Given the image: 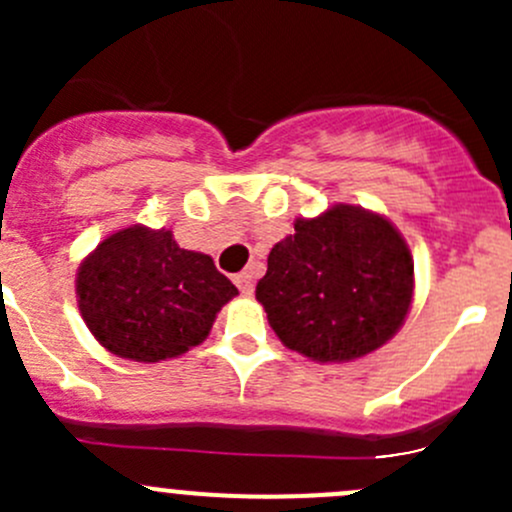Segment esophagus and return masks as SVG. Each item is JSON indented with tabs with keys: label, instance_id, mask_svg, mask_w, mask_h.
<instances>
[{
	"label": "esophagus",
	"instance_id": "1",
	"mask_svg": "<svg viewBox=\"0 0 512 512\" xmlns=\"http://www.w3.org/2000/svg\"><path fill=\"white\" fill-rule=\"evenodd\" d=\"M235 285L242 294H252V289H255V277H252V270H245V272H240V275H235Z\"/></svg>",
	"mask_w": 512,
	"mask_h": 512
}]
</instances>
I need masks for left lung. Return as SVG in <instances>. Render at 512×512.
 I'll use <instances>...</instances> for the list:
<instances>
[{"label":"left lung","instance_id":"8db88e82","mask_svg":"<svg viewBox=\"0 0 512 512\" xmlns=\"http://www.w3.org/2000/svg\"><path fill=\"white\" fill-rule=\"evenodd\" d=\"M257 302L292 352L349 361L389 342L414 297V257L394 225L356 205L299 218L267 257Z\"/></svg>","mask_w":512,"mask_h":512}]
</instances>
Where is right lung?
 <instances>
[{"label": "right lung", "mask_w": 512, "mask_h": 512, "mask_svg": "<svg viewBox=\"0 0 512 512\" xmlns=\"http://www.w3.org/2000/svg\"><path fill=\"white\" fill-rule=\"evenodd\" d=\"M76 294L101 347L153 364L198 347L237 287L213 257L178 247L170 230L133 225L81 262Z\"/></svg>", "instance_id": "right-lung-1"}]
</instances>
